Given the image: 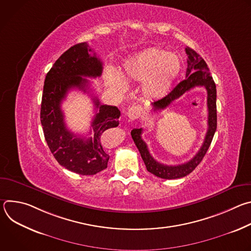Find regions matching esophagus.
<instances>
[{
	"instance_id": "esophagus-1",
	"label": "esophagus",
	"mask_w": 251,
	"mask_h": 251,
	"mask_svg": "<svg viewBox=\"0 0 251 251\" xmlns=\"http://www.w3.org/2000/svg\"><path fill=\"white\" fill-rule=\"evenodd\" d=\"M142 114V107L139 105H133L128 108L127 116L130 120H136L138 119Z\"/></svg>"
}]
</instances>
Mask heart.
<instances>
[{
	"label": "heart",
	"mask_w": 251,
	"mask_h": 251,
	"mask_svg": "<svg viewBox=\"0 0 251 251\" xmlns=\"http://www.w3.org/2000/svg\"><path fill=\"white\" fill-rule=\"evenodd\" d=\"M181 70V60L173 52L159 48H149L129 56L123 63L122 75L110 70L108 81L119 93L128 89L130 81L142 83V91L151 99L164 96L173 85Z\"/></svg>",
	"instance_id": "obj_1"
}]
</instances>
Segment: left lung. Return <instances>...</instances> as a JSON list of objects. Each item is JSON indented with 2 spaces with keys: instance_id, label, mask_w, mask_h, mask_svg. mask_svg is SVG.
Returning a JSON list of instances; mask_svg holds the SVG:
<instances>
[{
  "instance_id": "obj_1",
  "label": "left lung",
  "mask_w": 251,
  "mask_h": 251,
  "mask_svg": "<svg viewBox=\"0 0 251 251\" xmlns=\"http://www.w3.org/2000/svg\"><path fill=\"white\" fill-rule=\"evenodd\" d=\"M186 53L188 55V68L186 73V79L178 83L169 94L165 97L152 102L154 111L163 110L176 98L196 86H203L207 92V131L204 141L199 152L189 162L176 166H168L157 162L150 154L147 144L143 141L141 135L143 129H133L131 131L132 139L137 146L141 157L145 163V166L151 174L156 176L172 180V178L183 177L192 173L197 166L201 162L206 151L208 150L212 141L214 132L217 130V87L212 76L210 75L207 64L203 58L196 52L193 49L187 47Z\"/></svg>"
}]
</instances>
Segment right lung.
Listing matches in <instances>:
<instances>
[{
  "mask_svg": "<svg viewBox=\"0 0 251 251\" xmlns=\"http://www.w3.org/2000/svg\"><path fill=\"white\" fill-rule=\"evenodd\" d=\"M90 51L88 45L81 43L59 56L46 76L41 106V122L53 157L65 169L84 176L95 175L107 168L109 155L104 150L103 133L117 127L120 117L116 106L101 105L93 97L97 110L91 123L93 137L77 136L65 125L61 102L67 92L73 88L89 92V81L83 77L95 78L102 75V61Z\"/></svg>",
  "mask_w": 251,
  "mask_h": 251,
  "instance_id": "right-lung-1",
  "label": "right lung"
}]
</instances>
